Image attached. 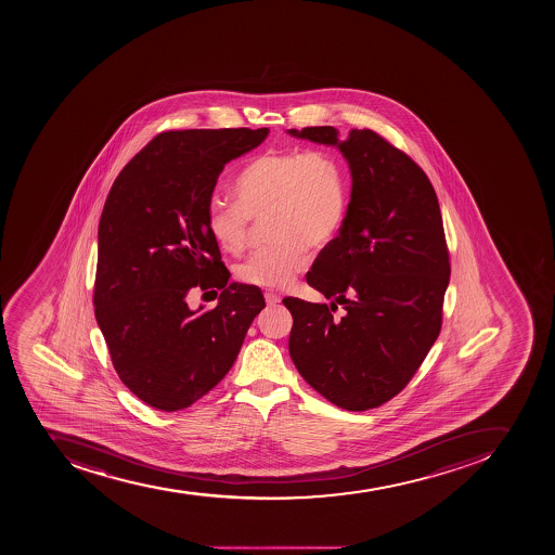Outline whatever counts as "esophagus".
Segmentation results:
<instances>
[{"label":"esophagus","instance_id":"34e87169","mask_svg":"<svg viewBox=\"0 0 555 555\" xmlns=\"http://www.w3.org/2000/svg\"><path fill=\"white\" fill-rule=\"evenodd\" d=\"M266 304L268 305H276L280 301V296L275 295L273 291H266L264 293Z\"/></svg>","mask_w":555,"mask_h":555}]
</instances>
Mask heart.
Here are the masks:
<instances>
[{"instance_id": "b5f03b06", "label": "heart", "mask_w": 555, "mask_h": 555, "mask_svg": "<svg viewBox=\"0 0 555 555\" xmlns=\"http://www.w3.org/2000/svg\"><path fill=\"white\" fill-rule=\"evenodd\" d=\"M236 202L215 196L207 204L209 236L229 256L245 251L250 218L270 212L275 245L251 254L236 268L240 282L282 289L309 264V250H321L339 234L348 212L343 165L326 151L264 153L241 168L232 181Z\"/></svg>"}]
</instances>
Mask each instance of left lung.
<instances>
[{
  "mask_svg": "<svg viewBox=\"0 0 555 555\" xmlns=\"http://www.w3.org/2000/svg\"><path fill=\"white\" fill-rule=\"evenodd\" d=\"M335 145L353 188L339 236L319 251L307 284L332 304L284 298L291 359L335 406L365 412L398 396L441 328L451 262L437 193L412 157L374 133L332 126L289 129ZM341 305L345 314L332 311Z\"/></svg>",
  "mask_w": 555,
  "mask_h": 555,
  "instance_id": "left-lung-1",
  "label": "left lung"
}]
</instances>
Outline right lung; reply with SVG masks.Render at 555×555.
<instances>
[{"label": "right lung", "instance_id": "add662e5", "mask_svg": "<svg viewBox=\"0 0 555 555\" xmlns=\"http://www.w3.org/2000/svg\"><path fill=\"white\" fill-rule=\"evenodd\" d=\"M270 129H184L154 137L122 168L98 231L93 307L124 385L149 406H192L236 362L264 296L229 284L207 231V204L231 159ZM193 289L221 291L212 311L186 305Z\"/></svg>", "mask_w": 555, "mask_h": 555}]
</instances>
